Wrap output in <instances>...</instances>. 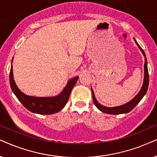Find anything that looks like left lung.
Returning <instances> with one entry per match:
<instances>
[{"instance_id": "1", "label": "left lung", "mask_w": 157, "mask_h": 157, "mask_svg": "<svg viewBox=\"0 0 157 157\" xmlns=\"http://www.w3.org/2000/svg\"><path fill=\"white\" fill-rule=\"evenodd\" d=\"M135 40V39H134ZM136 43L138 45V47L141 51L143 53L144 57H145V63H144V84L142 85V87L141 90L139 91V93L137 94L136 96L134 98H133L131 101H129L128 103H127L124 105L118 106V107H113V108H108L105 107L100 105V103H98L97 100L95 99V95H94L93 89L91 88L92 94H93V103L95 104L96 107L99 109L100 111L105 113L108 114H112V115H118V114H122V113H127L130 112L131 110H133V108L136 107V105L141 101V100L143 98V97L145 95V94L147 93L148 87H149V72H148V67H147V57H146V54L144 53V51L142 49V48L139 45V44L136 42V41L135 40Z\"/></svg>"}]
</instances>
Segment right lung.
<instances>
[{"label": "right lung", "instance_id": "add662e5", "mask_svg": "<svg viewBox=\"0 0 157 157\" xmlns=\"http://www.w3.org/2000/svg\"><path fill=\"white\" fill-rule=\"evenodd\" d=\"M77 80L78 77L71 79L59 95L49 98H36L25 95L18 88L13 80L12 64L10 71V87L16 98L26 109L31 112L41 115L54 114L61 110L67 103L71 91L76 84Z\"/></svg>", "mask_w": 157, "mask_h": 157}]
</instances>
